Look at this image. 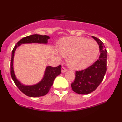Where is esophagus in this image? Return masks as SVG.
Masks as SVG:
<instances>
[{
    "instance_id": "1",
    "label": "esophagus",
    "mask_w": 122,
    "mask_h": 122,
    "mask_svg": "<svg viewBox=\"0 0 122 122\" xmlns=\"http://www.w3.org/2000/svg\"><path fill=\"white\" fill-rule=\"evenodd\" d=\"M61 71H62V73H65L67 71V69L64 68V66H62V68H61Z\"/></svg>"
}]
</instances>
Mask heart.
Masks as SVG:
<instances>
[{
    "label": "heart",
    "mask_w": 122,
    "mask_h": 122,
    "mask_svg": "<svg viewBox=\"0 0 122 122\" xmlns=\"http://www.w3.org/2000/svg\"><path fill=\"white\" fill-rule=\"evenodd\" d=\"M58 49L60 55L67 58L69 66L76 69L90 65L99 53L97 43L84 37L64 38L60 42Z\"/></svg>",
    "instance_id": "obj_1"
}]
</instances>
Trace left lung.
Segmentation results:
<instances>
[{
	"mask_svg": "<svg viewBox=\"0 0 122 122\" xmlns=\"http://www.w3.org/2000/svg\"><path fill=\"white\" fill-rule=\"evenodd\" d=\"M100 49V56L86 69L76 71L75 79L71 84L72 90L78 94L86 95L93 92L103 81L107 71V50L104 43L92 36Z\"/></svg>",
	"mask_w": 122,
	"mask_h": 122,
	"instance_id": "left-lung-1",
	"label": "left lung"
}]
</instances>
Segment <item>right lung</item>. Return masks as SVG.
<instances>
[{
  "mask_svg": "<svg viewBox=\"0 0 122 122\" xmlns=\"http://www.w3.org/2000/svg\"><path fill=\"white\" fill-rule=\"evenodd\" d=\"M50 37L47 36H42L39 34H33L27 37L23 38L16 43L12 51L11 60V76L14 82L22 93L31 97H37L44 96L49 91L52 86L54 79L61 72V66L58 65L57 67H51L49 66L46 68L44 76L42 80L33 85H25L22 84L16 79L13 68V60L14 53L16 48L23 43H47V40Z\"/></svg>",
  "mask_w": 122,
  "mask_h": 122,
  "instance_id": "add662e5",
  "label": "right lung"
}]
</instances>
